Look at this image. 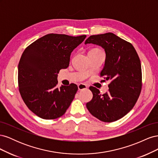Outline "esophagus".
Instances as JSON below:
<instances>
[{
	"instance_id": "34e87169",
	"label": "esophagus",
	"mask_w": 158,
	"mask_h": 158,
	"mask_svg": "<svg viewBox=\"0 0 158 158\" xmlns=\"http://www.w3.org/2000/svg\"><path fill=\"white\" fill-rule=\"evenodd\" d=\"M78 88L79 90H83V89H86L88 88V86L84 84H79L78 85Z\"/></svg>"
}]
</instances>
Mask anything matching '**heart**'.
<instances>
[{"instance_id":"b5f03b06","label":"heart","mask_w":158,"mask_h":158,"mask_svg":"<svg viewBox=\"0 0 158 158\" xmlns=\"http://www.w3.org/2000/svg\"><path fill=\"white\" fill-rule=\"evenodd\" d=\"M94 49H92V50H94Z\"/></svg>"}]
</instances>
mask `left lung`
I'll use <instances>...</instances> for the list:
<instances>
[{"label": "left lung", "instance_id": "8db88e82", "mask_svg": "<svg viewBox=\"0 0 158 158\" xmlns=\"http://www.w3.org/2000/svg\"><path fill=\"white\" fill-rule=\"evenodd\" d=\"M88 44L104 49L106 57L100 76L111 80V83L109 92L103 95L96 88L89 87L93 98L86 103L87 109L102 121H117L131 111L140 95L142 69L139 56L131 43L113 33L91 35L85 41Z\"/></svg>", "mask_w": 158, "mask_h": 158}]
</instances>
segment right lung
<instances>
[{
  "label": "right lung",
  "instance_id": "1",
  "mask_svg": "<svg viewBox=\"0 0 158 158\" xmlns=\"http://www.w3.org/2000/svg\"><path fill=\"white\" fill-rule=\"evenodd\" d=\"M86 35L50 33L24 50L18 64V87L27 107L44 119H55L65 113L78 86L71 84L57 88L60 69L69 66L71 52Z\"/></svg>",
  "mask_w": 158,
  "mask_h": 158
}]
</instances>
